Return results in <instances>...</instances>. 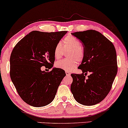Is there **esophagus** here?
<instances>
[{
  "instance_id": "34e87169",
  "label": "esophagus",
  "mask_w": 128,
  "mask_h": 128,
  "mask_svg": "<svg viewBox=\"0 0 128 128\" xmlns=\"http://www.w3.org/2000/svg\"><path fill=\"white\" fill-rule=\"evenodd\" d=\"M66 76H70V74L69 72H68V71H66Z\"/></svg>"
}]
</instances>
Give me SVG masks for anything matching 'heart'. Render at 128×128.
<instances>
[{
	"label": "heart",
	"instance_id": "obj_1",
	"mask_svg": "<svg viewBox=\"0 0 128 128\" xmlns=\"http://www.w3.org/2000/svg\"><path fill=\"white\" fill-rule=\"evenodd\" d=\"M65 50H70V58H72L70 60L62 59L55 62L56 68L62 69L66 71H70L76 67V60L81 61L84 57V50L82 46V42L78 38L72 35H68L64 38L62 42H58L54 47V57L56 59L60 58Z\"/></svg>",
	"mask_w": 128,
	"mask_h": 128
}]
</instances>
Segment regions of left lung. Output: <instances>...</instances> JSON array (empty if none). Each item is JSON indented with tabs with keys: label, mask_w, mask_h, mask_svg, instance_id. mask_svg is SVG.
Returning <instances> with one entry per match:
<instances>
[{
	"label": "left lung",
	"mask_w": 128,
	"mask_h": 128,
	"mask_svg": "<svg viewBox=\"0 0 128 128\" xmlns=\"http://www.w3.org/2000/svg\"><path fill=\"white\" fill-rule=\"evenodd\" d=\"M71 34L82 42L84 54L78 68L82 74H71L70 90L80 104L96 105L108 95L117 74L116 51L112 42L95 30ZM89 72L90 75L86 78Z\"/></svg>",
	"instance_id": "obj_1"
}]
</instances>
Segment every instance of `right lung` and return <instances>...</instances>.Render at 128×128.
<instances>
[{"mask_svg":"<svg viewBox=\"0 0 128 128\" xmlns=\"http://www.w3.org/2000/svg\"><path fill=\"white\" fill-rule=\"evenodd\" d=\"M67 31H32L18 42L10 57V77L24 102L42 107L54 100L66 73L52 68L54 49ZM52 70L46 72L41 67Z\"/></svg>","mask_w":128,"mask_h":128,"instance_id":"1","label":"right lung"}]
</instances>
